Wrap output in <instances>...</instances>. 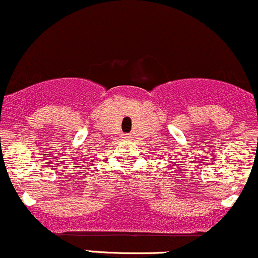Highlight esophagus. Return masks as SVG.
<instances>
[{
    "label": "esophagus",
    "mask_w": 258,
    "mask_h": 258,
    "mask_svg": "<svg viewBox=\"0 0 258 258\" xmlns=\"http://www.w3.org/2000/svg\"><path fill=\"white\" fill-rule=\"evenodd\" d=\"M123 138H127V140H128V138H130V136H126V137H123Z\"/></svg>",
    "instance_id": "34e87169"
}]
</instances>
